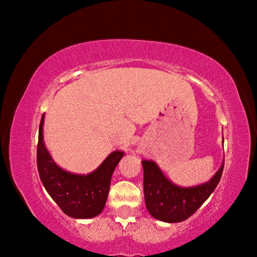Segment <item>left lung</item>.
Listing matches in <instances>:
<instances>
[{
	"mask_svg": "<svg viewBox=\"0 0 257 257\" xmlns=\"http://www.w3.org/2000/svg\"><path fill=\"white\" fill-rule=\"evenodd\" d=\"M144 196L147 211L156 220L177 223L193 215L210 197L221 179L224 161L210 180L193 187H181L168 179L154 161L143 160Z\"/></svg>",
	"mask_w": 257,
	"mask_h": 257,
	"instance_id": "left-lung-1",
	"label": "left lung"
}]
</instances>
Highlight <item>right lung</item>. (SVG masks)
Returning a JSON list of instances; mask_svg holds the SVG:
<instances>
[{"label": "right lung", "instance_id": "obj_1", "mask_svg": "<svg viewBox=\"0 0 257 257\" xmlns=\"http://www.w3.org/2000/svg\"><path fill=\"white\" fill-rule=\"evenodd\" d=\"M44 118L45 114H43L37 145V168L43 186L61 210L70 217L92 219L97 216L105 206L113 171L124 153L112 152L97 169L87 175L63 170L54 162L45 146Z\"/></svg>", "mask_w": 257, "mask_h": 257}]
</instances>
